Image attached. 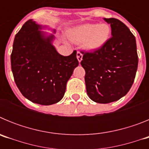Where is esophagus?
<instances>
[{"label":"esophagus","mask_w":149,"mask_h":149,"mask_svg":"<svg viewBox=\"0 0 149 149\" xmlns=\"http://www.w3.org/2000/svg\"><path fill=\"white\" fill-rule=\"evenodd\" d=\"M77 60H78L79 63H81V60H82V59H83V54L81 53V52H80V51H77Z\"/></svg>","instance_id":"34e87169"}]
</instances>
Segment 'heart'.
<instances>
[{
  "instance_id": "b5f03b06",
  "label": "heart",
  "mask_w": 149,
  "mask_h": 149,
  "mask_svg": "<svg viewBox=\"0 0 149 149\" xmlns=\"http://www.w3.org/2000/svg\"><path fill=\"white\" fill-rule=\"evenodd\" d=\"M111 27L108 24H85L67 31V37L72 42L82 44L86 50L98 51L108 42Z\"/></svg>"
}]
</instances>
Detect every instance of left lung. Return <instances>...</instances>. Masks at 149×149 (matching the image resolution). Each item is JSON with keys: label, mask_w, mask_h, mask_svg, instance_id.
<instances>
[{"label": "left lung", "mask_w": 149, "mask_h": 149, "mask_svg": "<svg viewBox=\"0 0 149 149\" xmlns=\"http://www.w3.org/2000/svg\"><path fill=\"white\" fill-rule=\"evenodd\" d=\"M110 24L112 37L103 48L84 52L81 65L85 69L86 93L99 104L118 101L125 95L135 79L138 55L135 36L116 18H104Z\"/></svg>", "instance_id": "left-lung-1"}]
</instances>
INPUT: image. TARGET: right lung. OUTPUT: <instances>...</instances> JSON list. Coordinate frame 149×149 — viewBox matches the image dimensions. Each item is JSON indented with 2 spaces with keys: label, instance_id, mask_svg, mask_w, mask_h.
Segmentation results:
<instances>
[{
  "label": "right lung",
  "instance_id": "1",
  "mask_svg": "<svg viewBox=\"0 0 149 149\" xmlns=\"http://www.w3.org/2000/svg\"><path fill=\"white\" fill-rule=\"evenodd\" d=\"M32 19L15 35L11 67L22 94L33 103L56 104L63 98L67 81L78 65L77 51L64 56L52 45L54 35L45 36Z\"/></svg>",
  "mask_w": 149,
  "mask_h": 149
}]
</instances>
